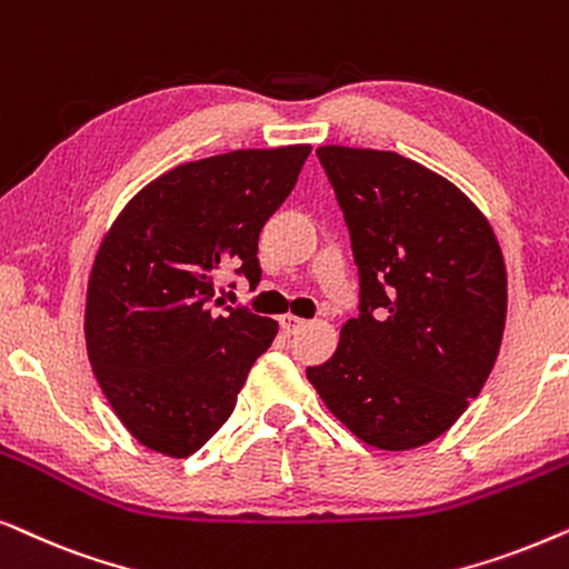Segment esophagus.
<instances>
[{"label":"esophagus","instance_id":"1","mask_svg":"<svg viewBox=\"0 0 569 569\" xmlns=\"http://www.w3.org/2000/svg\"><path fill=\"white\" fill-rule=\"evenodd\" d=\"M305 325L307 320H301L297 315H280V330H283L286 336H293V332H299Z\"/></svg>","mask_w":569,"mask_h":569}]
</instances>
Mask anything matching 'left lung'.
<instances>
[{
    "instance_id": "obj_1",
    "label": "left lung",
    "mask_w": 569,
    "mask_h": 569,
    "mask_svg": "<svg viewBox=\"0 0 569 569\" xmlns=\"http://www.w3.org/2000/svg\"><path fill=\"white\" fill-rule=\"evenodd\" d=\"M351 231L361 315L307 367L361 442L413 450L445 435L487 382L507 317L505 257L450 179L392 150L320 146Z\"/></svg>"
}]
</instances>
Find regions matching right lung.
Here are the masks:
<instances>
[{"mask_svg": "<svg viewBox=\"0 0 569 569\" xmlns=\"http://www.w3.org/2000/svg\"><path fill=\"white\" fill-rule=\"evenodd\" d=\"M312 146L247 148L173 166L121 208L86 293V348L106 400L142 448L189 458L229 419L278 322L218 315L226 264L260 280L257 241Z\"/></svg>", "mask_w": 569, "mask_h": 569, "instance_id": "1", "label": "right lung"}]
</instances>
